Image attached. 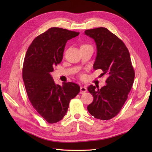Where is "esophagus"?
I'll list each match as a JSON object with an SVG mask.
<instances>
[{"instance_id": "34e87169", "label": "esophagus", "mask_w": 152, "mask_h": 152, "mask_svg": "<svg viewBox=\"0 0 152 152\" xmlns=\"http://www.w3.org/2000/svg\"><path fill=\"white\" fill-rule=\"evenodd\" d=\"M87 91V88L85 86H82L80 88V93H84Z\"/></svg>"}]
</instances>
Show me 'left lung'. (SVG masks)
<instances>
[{"mask_svg": "<svg viewBox=\"0 0 152 152\" xmlns=\"http://www.w3.org/2000/svg\"><path fill=\"white\" fill-rule=\"evenodd\" d=\"M85 34L93 38L96 44L93 68L108 74L106 85L101 89L93 85L88 88L93 96L88 110L96 119L108 120L120 111L133 86L134 72L130 54L125 44L106 28L86 30Z\"/></svg>", "mask_w": 152, "mask_h": 152, "instance_id": "left-lung-1", "label": "left lung"}]
</instances>
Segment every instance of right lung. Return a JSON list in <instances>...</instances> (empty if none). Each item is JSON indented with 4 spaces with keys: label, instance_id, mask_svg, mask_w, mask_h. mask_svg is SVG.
<instances>
[{
    "label": "right lung",
    "instance_id": "add662e5",
    "mask_svg": "<svg viewBox=\"0 0 152 152\" xmlns=\"http://www.w3.org/2000/svg\"><path fill=\"white\" fill-rule=\"evenodd\" d=\"M79 33L52 27L37 37L27 51L23 80L32 105L50 124L61 121L70 101L78 94L80 86L73 82L56 84L50 73L61 62L66 42Z\"/></svg>",
    "mask_w": 152,
    "mask_h": 152
}]
</instances>
